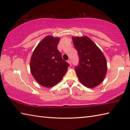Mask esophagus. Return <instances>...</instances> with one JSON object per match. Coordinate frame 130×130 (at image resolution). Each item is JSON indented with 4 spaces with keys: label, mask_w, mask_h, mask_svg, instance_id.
<instances>
[{
    "label": "esophagus",
    "mask_w": 130,
    "mask_h": 130,
    "mask_svg": "<svg viewBox=\"0 0 130 130\" xmlns=\"http://www.w3.org/2000/svg\"><path fill=\"white\" fill-rule=\"evenodd\" d=\"M68 63H69V65L71 66V60H69L68 61Z\"/></svg>",
    "instance_id": "esophagus-1"
}]
</instances>
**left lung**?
I'll use <instances>...</instances> for the list:
<instances>
[{"mask_svg": "<svg viewBox=\"0 0 130 130\" xmlns=\"http://www.w3.org/2000/svg\"><path fill=\"white\" fill-rule=\"evenodd\" d=\"M72 39L79 57V65L75 67L79 81L88 88H94L100 84L106 76V58L89 37H73Z\"/></svg>", "mask_w": 130, "mask_h": 130, "instance_id": "1", "label": "left lung"}]
</instances>
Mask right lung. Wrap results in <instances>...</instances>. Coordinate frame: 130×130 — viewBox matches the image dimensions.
<instances>
[{"label": "right lung", "instance_id": "obj_1", "mask_svg": "<svg viewBox=\"0 0 130 130\" xmlns=\"http://www.w3.org/2000/svg\"><path fill=\"white\" fill-rule=\"evenodd\" d=\"M60 38L47 36L38 43L32 55L30 69L43 87H52L61 80L69 64L57 50Z\"/></svg>", "mask_w": 130, "mask_h": 130}]
</instances>
